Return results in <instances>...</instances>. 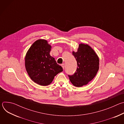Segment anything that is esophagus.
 <instances>
[{
  "mask_svg": "<svg viewBox=\"0 0 124 124\" xmlns=\"http://www.w3.org/2000/svg\"><path fill=\"white\" fill-rule=\"evenodd\" d=\"M61 66L62 67L63 69H64V68H65V64H64V63L62 64L61 65Z\"/></svg>",
  "mask_w": 124,
  "mask_h": 124,
  "instance_id": "esophagus-1",
  "label": "esophagus"
}]
</instances>
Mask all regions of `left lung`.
I'll return each mask as SVG.
<instances>
[{
	"mask_svg": "<svg viewBox=\"0 0 124 124\" xmlns=\"http://www.w3.org/2000/svg\"><path fill=\"white\" fill-rule=\"evenodd\" d=\"M77 62L76 71L69 75L72 83L76 87L86 85L96 76L99 68V59L94 50L88 45L81 44L77 52H73Z\"/></svg>",
	"mask_w": 124,
	"mask_h": 124,
	"instance_id": "left-lung-1",
	"label": "left lung"
}]
</instances>
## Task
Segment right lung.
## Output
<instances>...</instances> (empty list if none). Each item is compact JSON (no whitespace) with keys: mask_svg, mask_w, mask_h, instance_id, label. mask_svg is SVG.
Segmentation results:
<instances>
[{"mask_svg":"<svg viewBox=\"0 0 124 124\" xmlns=\"http://www.w3.org/2000/svg\"><path fill=\"white\" fill-rule=\"evenodd\" d=\"M51 46L45 40L35 41L25 58L26 71L31 79L42 86L51 83L54 77L63 71L62 67L50 55Z\"/></svg>","mask_w":124,"mask_h":124,"instance_id":"right-lung-1","label":"right lung"}]
</instances>
